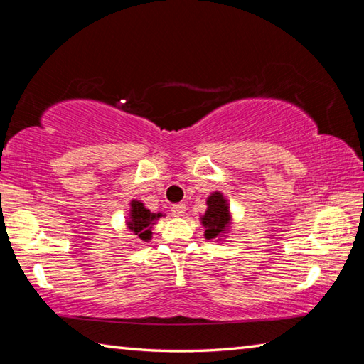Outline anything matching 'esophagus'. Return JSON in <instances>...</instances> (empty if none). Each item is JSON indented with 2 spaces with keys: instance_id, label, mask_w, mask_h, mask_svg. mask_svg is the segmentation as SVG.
Segmentation results:
<instances>
[{
  "instance_id": "esophagus-1",
  "label": "esophagus",
  "mask_w": 364,
  "mask_h": 364,
  "mask_svg": "<svg viewBox=\"0 0 364 364\" xmlns=\"http://www.w3.org/2000/svg\"><path fill=\"white\" fill-rule=\"evenodd\" d=\"M184 213H186V206H184L183 203L172 205V214L175 215V218H183Z\"/></svg>"
}]
</instances>
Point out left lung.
<instances>
[{"label":"left lung","mask_w":364,"mask_h":364,"mask_svg":"<svg viewBox=\"0 0 364 364\" xmlns=\"http://www.w3.org/2000/svg\"><path fill=\"white\" fill-rule=\"evenodd\" d=\"M206 213L202 215V223L205 230L206 239L219 237L223 231H227L230 225V210L227 200L220 192H213L206 200Z\"/></svg>","instance_id":"1"}]
</instances>
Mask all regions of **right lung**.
Segmentation results:
<instances>
[{
  "instance_id": "obj_1",
  "label": "right lung",
  "mask_w": 364,
  "mask_h": 364,
  "mask_svg": "<svg viewBox=\"0 0 364 364\" xmlns=\"http://www.w3.org/2000/svg\"><path fill=\"white\" fill-rule=\"evenodd\" d=\"M131 205V213H129V220L128 228L133 231V233L141 239V241H150L151 237V225L154 220H158L161 218V213H150V210H146L144 203L137 202V200H133Z\"/></svg>"
}]
</instances>
